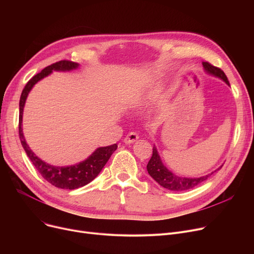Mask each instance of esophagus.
<instances>
[{
	"mask_svg": "<svg viewBox=\"0 0 254 254\" xmlns=\"http://www.w3.org/2000/svg\"><path fill=\"white\" fill-rule=\"evenodd\" d=\"M138 139H139L138 134H136V132H134V131H131V132H129V134L127 135V137L124 139V142L126 144H131V143L136 142Z\"/></svg>",
	"mask_w": 254,
	"mask_h": 254,
	"instance_id": "obj_1",
	"label": "esophagus"
}]
</instances>
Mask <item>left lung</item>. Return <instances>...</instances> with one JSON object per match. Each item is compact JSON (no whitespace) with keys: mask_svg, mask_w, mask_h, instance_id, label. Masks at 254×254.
Listing matches in <instances>:
<instances>
[{"mask_svg":"<svg viewBox=\"0 0 254 254\" xmlns=\"http://www.w3.org/2000/svg\"><path fill=\"white\" fill-rule=\"evenodd\" d=\"M203 66L209 75L215 76L230 85V82L228 80V77L225 76L222 70L219 68H216V66L212 65L211 64L207 62H203ZM223 165H221L219 168H217L215 171H213L209 174L202 176V177H196V178H188V177H182L178 176L174 173H172L164 164L161 156H159L157 149L155 147V145H153V151H152V156L150 158V161L147 164V171L148 174L163 188L170 190H174V191H183V190H188L195 188L196 185L203 183L207 179L211 177L212 174H214L215 172L221 169Z\"/></svg>","mask_w":254,"mask_h":254,"instance_id":"obj_1","label":"left lung"}]
</instances>
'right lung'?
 <instances>
[{
    "label": "right lung",
    "mask_w": 254,
    "mask_h": 254,
    "mask_svg": "<svg viewBox=\"0 0 254 254\" xmlns=\"http://www.w3.org/2000/svg\"><path fill=\"white\" fill-rule=\"evenodd\" d=\"M79 68V64L73 63L70 61H61L56 64H52L41 72L35 75L30 81L26 83L24 86L20 100H19V139L21 142L22 147L28 154L29 158L32 161L33 165L37 169V171L41 174V176L55 185L56 188L63 189V190H76L79 188L88 184L95 179L104 168V166L108 162V159L112 155V153L117 149V144H113L110 146H106V147H99L93 151L86 159L83 162H80L79 164L66 166V167H58L52 166L41 158H39L29 147L28 143H26L23 132H22V114L23 108L25 105L26 98H28L30 91L34 87V85L39 82L40 80L49 76L52 71H60V72H69Z\"/></svg>",
    "instance_id": "obj_1"
}]
</instances>
